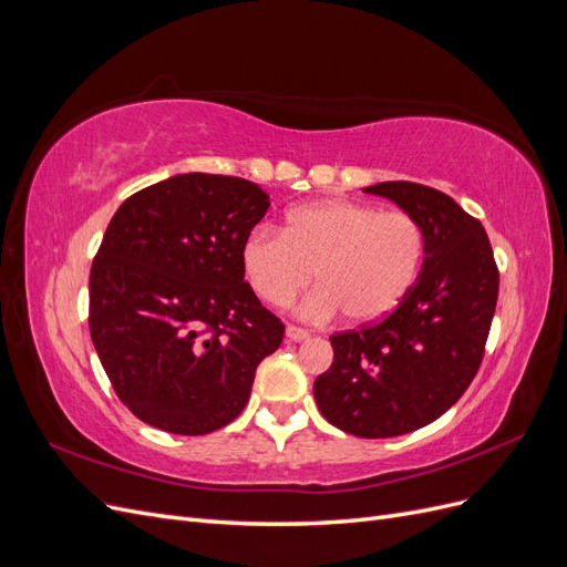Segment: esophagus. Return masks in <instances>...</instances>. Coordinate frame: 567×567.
I'll return each instance as SVG.
<instances>
[{"label": "esophagus", "mask_w": 567, "mask_h": 567, "mask_svg": "<svg viewBox=\"0 0 567 567\" xmlns=\"http://www.w3.org/2000/svg\"><path fill=\"white\" fill-rule=\"evenodd\" d=\"M286 336H288L290 340H296V342H302V340H307V338H310V331H305V329H300V326H288V329H286Z\"/></svg>", "instance_id": "obj_1"}]
</instances>
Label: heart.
Returning a JSON list of instances; mask_svg holds the SVG:
<instances>
[{
    "label": "heart",
    "mask_w": 567,
    "mask_h": 567,
    "mask_svg": "<svg viewBox=\"0 0 567 567\" xmlns=\"http://www.w3.org/2000/svg\"><path fill=\"white\" fill-rule=\"evenodd\" d=\"M423 255L425 234L411 213L336 198L290 213L284 234L252 229L241 246V267L255 296L274 307L293 302L315 271L319 288L300 305L302 317L342 312L350 323H373L411 293Z\"/></svg>",
    "instance_id": "obj_1"
}]
</instances>
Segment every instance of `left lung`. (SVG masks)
<instances>
[{"instance_id": "1", "label": "left lung", "mask_w": 567, "mask_h": 567, "mask_svg": "<svg viewBox=\"0 0 567 567\" xmlns=\"http://www.w3.org/2000/svg\"><path fill=\"white\" fill-rule=\"evenodd\" d=\"M425 234L416 286L390 317L331 336L333 364L315 381L331 425L357 437H394L433 423L483 364L499 296V269L480 219L437 188L381 182Z\"/></svg>"}]
</instances>
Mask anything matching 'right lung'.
<instances>
[{
    "label": "right lung",
    "instance_id": "add662e5",
    "mask_svg": "<svg viewBox=\"0 0 567 567\" xmlns=\"http://www.w3.org/2000/svg\"><path fill=\"white\" fill-rule=\"evenodd\" d=\"M269 196L229 175L188 173L132 194L90 271V333L132 414L205 435L248 404L284 323L244 281L241 246Z\"/></svg>",
    "mask_w": 567,
    "mask_h": 567
}]
</instances>
